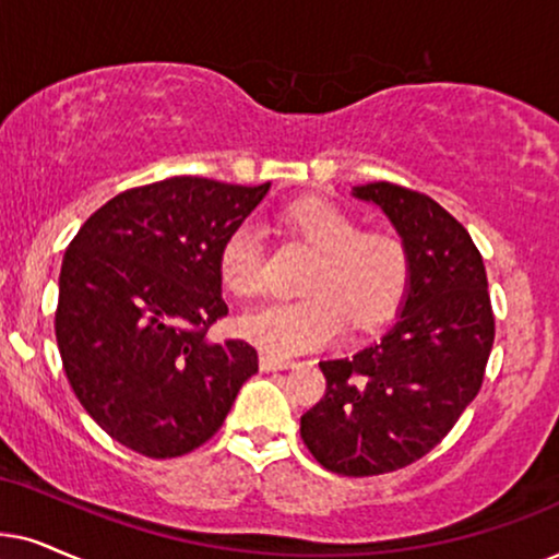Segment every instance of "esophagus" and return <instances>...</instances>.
Instances as JSON below:
<instances>
[{"label": "esophagus", "instance_id": "esophagus-1", "mask_svg": "<svg viewBox=\"0 0 559 559\" xmlns=\"http://www.w3.org/2000/svg\"><path fill=\"white\" fill-rule=\"evenodd\" d=\"M294 360H286V357H275V355H260V370H288L294 368Z\"/></svg>", "mask_w": 559, "mask_h": 559}]
</instances>
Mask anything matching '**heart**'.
<instances>
[{"label":"heart","mask_w":559,"mask_h":559,"mask_svg":"<svg viewBox=\"0 0 559 559\" xmlns=\"http://www.w3.org/2000/svg\"><path fill=\"white\" fill-rule=\"evenodd\" d=\"M284 222L314 245L304 299H275L245 311L240 332L273 355H296L322 347L345 332L381 324L396 309L408 284L404 240L383 229H362L353 214L326 199H301L284 210ZM222 284L235 296H255L265 288L263 235L255 222L229 229L217 255Z\"/></svg>","instance_id":"heart-1"}]
</instances>
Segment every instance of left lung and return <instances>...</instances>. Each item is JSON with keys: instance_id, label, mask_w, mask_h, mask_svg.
Masks as SVG:
<instances>
[{"instance_id": "1", "label": "left lung", "mask_w": 559, "mask_h": 559, "mask_svg": "<svg viewBox=\"0 0 559 559\" xmlns=\"http://www.w3.org/2000/svg\"><path fill=\"white\" fill-rule=\"evenodd\" d=\"M385 212L408 250L396 324L353 357L322 360L326 391L301 416V440L326 471L393 473L435 450L478 396L493 347L486 265L467 229L427 193L355 186Z\"/></svg>"}]
</instances>
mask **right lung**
<instances>
[{
  "mask_svg": "<svg viewBox=\"0 0 559 559\" xmlns=\"http://www.w3.org/2000/svg\"><path fill=\"white\" fill-rule=\"evenodd\" d=\"M271 183L174 176L128 189L73 237L58 278L56 340L81 406L145 457H181L217 435L258 373L245 340H206L227 314L217 255Z\"/></svg>",
  "mask_w": 559,
  "mask_h": 559,
  "instance_id": "1",
  "label": "right lung"
}]
</instances>
